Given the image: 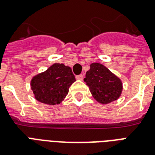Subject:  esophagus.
<instances>
[{
	"label": "esophagus",
	"mask_w": 155,
	"mask_h": 155,
	"mask_svg": "<svg viewBox=\"0 0 155 155\" xmlns=\"http://www.w3.org/2000/svg\"><path fill=\"white\" fill-rule=\"evenodd\" d=\"M76 79L79 80H84V75H76Z\"/></svg>",
	"instance_id": "1"
}]
</instances>
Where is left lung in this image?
Listing matches in <instances>:
<instances>
[{"instance_id": "left-lung-1", "label": "left lung", "mask_w": 155, "mask_h": 155, "mask_svg": "<svg viewBox=\"0 0 155 155\" xmlns=\"http://www.w3.org/2000/svg\"><path fill=\"white\" fill-rule=\"evenodd\" d=\"M84 82L97 102L107 104L119 99L123 90L122 81L105 66L99 63L90 64Z\"/></svg>"}]
</instances>
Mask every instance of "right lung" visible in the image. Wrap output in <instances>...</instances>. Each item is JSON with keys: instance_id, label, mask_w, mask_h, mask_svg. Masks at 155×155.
Returning <instances> with one entry per match:
<instances>
[{"instance_id": "obj_1", "label": "right lung", "mask_w": 155, "mask_h": 155, "mask_svg": "<svg viewBox=\"0 0 155 155\" xmlns=\"http://www.w3.org/2000/svg\"><path fill=\"white\" fill-rule=\"evenodd\" d=\"M75 81L70 67L63 63H54L45 71L33 76L30 87L38 101L54 105L64 101L69 87Z\"/></svg>"}]
</instances>
